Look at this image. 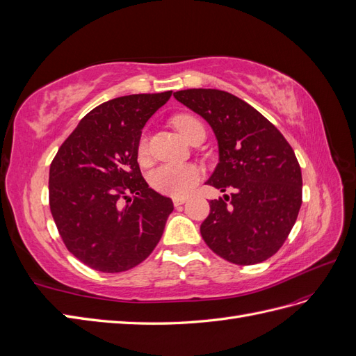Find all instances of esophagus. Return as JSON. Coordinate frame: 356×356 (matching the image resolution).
Masks as SVG:
<instances>
[{
	"mask_svg": "<svg viewBox=\"0 0 356 356\" xmlns=\"http://www.w3.org/2000/svg\"><path fill=\"white\" fill-rule=\"evenodd\" d=\"M186 202H187L186 197H174V204H175V207H179V204L186 203Z\"/></svg>",
	"mask_w": 356,
	"mask_h": 356,
	"instance_id": "34e87169",
	"label": "esophagus"
}]
</instances>
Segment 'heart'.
Listing matches in <instances>:
<instances>
[{"label":"heart","mask_w":356,"mask_h":356,"mask_svg":"<svg viewBox=\"0 0 356 356\" xmlns=\"http://www.w3.org/2000/svg\"><path fill=\"white\" fill-rule=\"evenodd\" d=\"M174 124L182 138L188 139L191 132L197 126H202L193 115H178L174 118ZM139 156L147 154V138L143 136L138 144ZM202 178V169L190 163H165L154 168L149 174V184L161 195L172 197H184L193 191Z\"/></svg>","instance_id":"1"}]
</instances>
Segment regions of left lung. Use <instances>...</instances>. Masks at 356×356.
Returning <instances> with one entry per match:
<instances>
[{
	"mask_svg": "<svg viewBox=\"0 0 356 356\" xmlns=\"http://www.w3.org/2000/svg\"><path fill=\"white\" fill-rule=\"evenodd\" d=\"M175 99L208 122L218 165L207 181L230 196L209 202L203 241L224 260L261 263L277 252L301 207V169L284 135L250 104L218 89H187Z\"/></svg>",
	"mask_w": 356,
	"mask_h": 356,
	"instance_id": "8db88e82",
	"label": "left lung"
}]
</instances>
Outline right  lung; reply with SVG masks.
I'll list each match as a JSON object with an SVG mask.
<instances>
[{"instance_id":"right-lung-1","label":"right lung","mask_w":356,"mask_h":356,"mask_svg":"<svg viewBox=\"0 0 356 356\" xmlns=\"http://www.w3.org/2000/svg\"><path fill=\"white\" fill-rule=\"evenodd\" d=\"M172 90L120 96L86 114L49 174L53 220L68 251L104 273L153 252L174 203L149 188L138 165L141 132Z\"/></svg>"}]
</instances>
